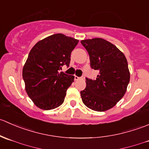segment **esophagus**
I'll return each instance as SVG.
<instances>
[{
	"mask_svg": "<svg viewBox=\"0 0 149 149\" xmlns=\"http://www.w3.org/2000/svg\"><path fill=\"white\" fill-rule=\"evenodd\" d=\"M81 79V77H78V76H74V79L76 81H77V80H79V79Z\"/></svg>",
	"mask_w": 149,
	"mask_h": 149,
	"instance_id": "esophagus-1",
	"label": "esophagus"
}]
</instances>
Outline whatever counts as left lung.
<instances>
[{
	"instance_id": "left-lung-1",
	"label": "left lung",
	"mask_w": 149,
	"mask_h": 149,
	"mask_svg": "<svg viewBox=\"0 0 149 149\" xmlns=\"http://www.w3.org/2000/svg\"><path fill=\"white\" fill-rule=\"evenodd\" d=\"M89 55L90 65L99 71L95 80L86 79L81 91L84 104L92 110L104 112L113 107L123 97L130 81V71L124 54L102 38L81 41Z\"/></svg>"
}]
</instances>
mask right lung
I'll return each mask as SVG.
<instances>
[{
	"label": "right lung",
	"instance_id": "obj_1",
	"mask_svg": "<svg viewBox=\"0 0 149 149\" xmlns=\"http://www.w3.org/2000/svg\"><path fill=\"white\" fill-rule=\"evenodd\" d=\"M79 40L55 34L40 40L31 48L22 70L25 89L37 107L49 110L63 103L66 91L74 76L59 72L69 66L70 53Z\"/></svg>",
	"mask_w": 149,
	"mask_h": 149
}]
</instances>
